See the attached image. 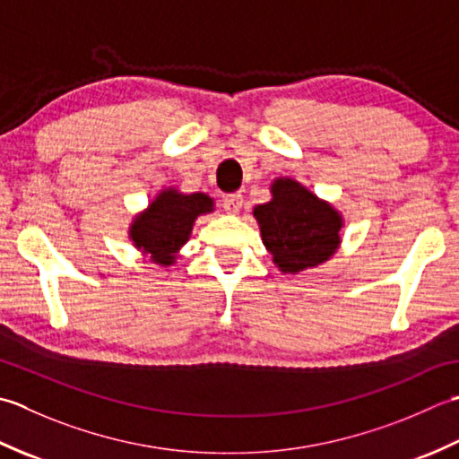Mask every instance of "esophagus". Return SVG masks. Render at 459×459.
<instances>
[{
	"label": "esophagus",
	"mask_w": 459,
	"mask_h": 459,
	"mask_svg": "<svg viewBox=\"0 0 459 459\" xmlns=\"http://www.w3.org/2000/svg\"><path fill=\"white\" fill-rule=\"evenodd\" d=\"M223 205H226V210L230 213H239L241 205H243V195L239 192L236 194H228L226 200H223Z\"/></svg>",
	"instance_id": "obj_1"
}]
</instances>
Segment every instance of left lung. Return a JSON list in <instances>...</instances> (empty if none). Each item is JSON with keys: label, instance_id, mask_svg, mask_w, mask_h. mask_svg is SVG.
Masks as SVG:
<instances>
[{"label": "left lung", "instance_id": "left-lung-1", "mask_svg": "<svg viewBox=\"0 0 459 459\" xmlns=\"http://www.w3.org/2000/svg\"><path fill=\"white\" fill-rule=\"evenodd\" d=\"M269 192L271 200L255 205L254 218L275 267L297 275L326 264L341 247L342 213L295 178H275Z\"/></svg>", "mask_w": 459, "mask_h": 459}]
</instances>
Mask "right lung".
I'll return each mask as SVG.
<instances>
[{
  "mask_svg": "<svg viewBox=\"0 0 459 459\" xmlns=\"http://www.w3.org/2000/svg\"><path fill=\"white\" fill-rule=\"evenodd\" d=\"M216 212V202L204 192L184 194L168 186L128 223V239L154 265L170 267L188 243L200 216Z\"/></svg>",
  "mask_w": 459,
  "mask_h": 459,
  "instance_id": "1",
  "label": "right lung"
}]
</instances>
